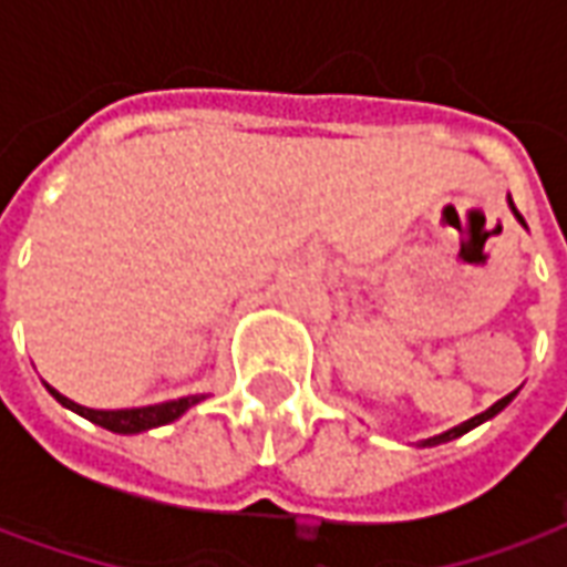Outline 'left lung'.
<instances>
[{
  "instance_id": "1",
  "label": "left lung",
  "mask_w": 567,
  "mask_h": 567,
  "mask_svg": "<svg viewBox=\"0 0 567 567\" xmlns=\"http://www.w3.org/2000/svg\"><path fill=\"white\" fill-rule=\"evenodd\" d=\"M511 209H513V215H516V218H519V221H523V215H519V209H516V206H513V199H511ZM523 224H525V221H523ZM513 394H516V392H513ZM513 394H507V398H501L498 404H492V406H488L486 413H480V416L467 419V422H464V425L452 427V431H446V434H437V437H427V440H422V446H437V443H446V440L462 437V434H467V431H471V427L483 425V422H486V419L498 416L501 410H504V406H507V404H511V401H513Z\"/></svg>"
}]
</instances>
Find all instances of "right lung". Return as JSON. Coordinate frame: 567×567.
Here are the masks:
<instances>
[{
  "label": "right lung",
  "instance_id": "obj_1",
  "mask_svg": "<svg viewBox=\"0 0 567 567\" xmlns=\"http://www.w3.org/2000/svg\"><path fill=\"white\" fill-rule=\"evenodd\" d=\"M48 392L54 394L56 401L69 410H75L79 416L91 419L96 425L109 427L115 434H140V431H148V427L169 425L175 419L182 416L185 410H190L194 404L203 401V394H190V398H178V401H169V404H154V406H140V410H87V406L69 401L63 394L48 385Z\"/></svg>",
  "mask_w": 567,
  "mask_h": 567
}]
</instances>
